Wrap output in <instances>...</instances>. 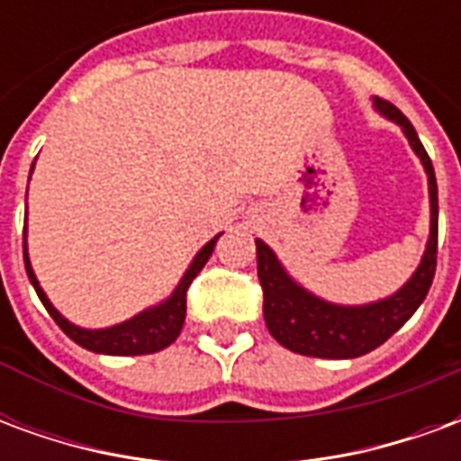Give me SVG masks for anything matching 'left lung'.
I'll return each mask as SVG.
<instances>
[{"mask_svg": "<svg viewBox=\"0 0 461 461\" xmlns=\"http://www.w3.org/2000/svg\"><path fill=\"white\" fill-rule=\"evenodd\" d=\"M375 108L405 131L412 150L427 170L429 182V241H427L422 264L417 267L412 279L390 299L377 301L370 306H333L311 296L309 291L296 286L281 269L274 251L257 240V274L264 291V321L267 329L281 346L294 353L313 357H357L383 346L397 329H402L417 306L425 301L432 286L437 269V180L429 155L417 138L412 122L397 111L395 105L375 98Z\"/></svg>", "mask_w": 461, "mask_h": 461, "instance_id": "obj_1", "label": "left lung"}]
</instances>
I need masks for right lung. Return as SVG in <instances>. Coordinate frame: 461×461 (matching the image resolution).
I'll list each match as a JSON object with an SVG mask.
<instances>
[{
    "instance_id": "1",
    "label": "right lung",
    "mask_w": 461,
    "mask_h": 461,
    "mask_svg": "<svg viewBox=\"0 0 461 461\" xmlns=\"http://www.w3.org/2000/svg\"><path fill=\"white\" fill-rule=\"evenodd\" d=\"M34 170V165H32ZM26 234V227H24ZM220 237H214L212 241H207L202 251L194 257L192 267L187 269V274L182 276L180 286L175 289L170 299L155 306V309H148L138 313L135 319L125 321L121 326H113V329H104V330H86L78 329L74 323L59 313V311L49 303L46 294L39 286L36 281L34 271H32V264H29V257H26V237H24V267L26 274H29V281L34 284L36 294L39 299L49 311V316L56 321V326L64 330L68 339L78 343L86 350H94V353H104V356H148V353H158L162 348H167L172 340L180 336L182 323H185V311H187V289H190L192 279L197 276L202 271V267L207 264V259L212 257L214 251V244H217Z\"/></svg>"
}]
</instances>
